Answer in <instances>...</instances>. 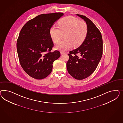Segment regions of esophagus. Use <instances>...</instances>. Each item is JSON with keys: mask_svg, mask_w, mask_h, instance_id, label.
<instances>
[{"mask_svg": "<svg viewBox=\"0 0 123 123\" xmlns=\"http://www.w3.org/2000/svg\"><path fill=\"white\" fill-rule=\"evenodd\" d=\"M60 53H61V55H63V54H65V53H66V52H64V51H61V52H60Z\"/></svg>", "mask_w": 123, "mask_h": 123, "instance_id": "esophagus-1", "label": "esophagus"}]
</instances>
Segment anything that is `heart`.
<instances>
[{"label": "heart", "mask_w": 123, "mask_h": 123, "mask_svg": "<svg viewBox=\"0 0 123 123\" xmlns=\"http://www.w3.org/2000/svg\"><path fill=\"white\" fill-rule=\"evenodd\" d=\"M87 26L84 21H79L73 17H67L60 20L58 26L53 25L50 29L52 41L57 43L65 34L63 41L55 45V48L66 50L74 46L78 47L84 41L87 34Z\"/></svg>", "instance_id": "obj_1"}]
</instances>
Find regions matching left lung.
Here are the masks:
<instances>
[{
  "instance_id": "8db88e82",
  "label": "left lung",
  "mask_w": 123,
  "mask_h": 123,
  "mask_svg": "<svg viewBox=\"0 0 123 123\" xmlns=\"http://www.w3.org/2000/svg\"><path fill=\"white\" fill-rule=\"evenodd\" d=\"M77 15L86 22L87 34L81 46L69 51L66 64L68 73L73 78L82 80L88 77L97 68L103 54V41L100 30L91 20L83 15Z\"/></svg>"
}]
</instances>
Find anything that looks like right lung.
<instances>
[{
  "instance_id": "right-lung-1",
  "label": "right lung",
  "mask_w": 123,
  "mask_h": 123,
  "mask_svg": "<svg viewBox=\"0 0 123 123\" xmlns=\"http://www.w3.org/2000/svg\"><path fill=\"white\" fill-rule=\"evenodd\" d=\"M62 12L42 14L30 20L22 27L17 42L21 67L30 77L42 79L52 71L53 63L60 56L58 50L51 52L54 43L50 29Z\"/></svg>"
}]
</instances>
